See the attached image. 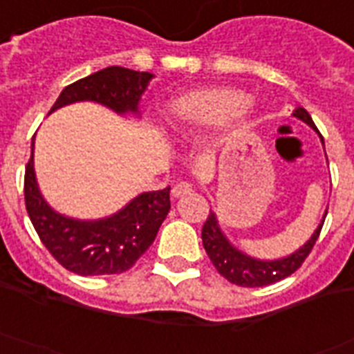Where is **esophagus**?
Listing matches in <instances>:
<instances>
[{
	"instance_id": "obj_1",
	"label": "esophagus",
	"mask_w": 354,
	"mask_h": 354,
	"mask_svg": "<svg viewBox=\"0 0 354 354\" xmlns=\"http://www.w3.org/2000/svg\"><path fill=\"white\" fill-rule=\"evenodd\" d=\"M192 194V186L186 183H180V184H175L174 188H171V197L174 198H180L184 195Z\"/></svg>"
}]
</instances>
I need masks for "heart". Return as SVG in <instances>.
I'll use <instances>...</instances> for the list:
<instances>
[{
  "label": "heart",
  "mask_w": 354,
  "mask_h": 354,
  "mask_svg": "<svg viewBox=\"0 0 354 354\" xmlns=\"http://www.w3.org/2000/svg\"><path fill=\"white\" fill-rule=\"evenodd\" d=\"M248 101V93L233 86L194 88L166 104L162 121L171 137L184 139L201 128L244 118L250 112Z\"/></svg>",
  "instance_id": "1"
}]
</instances>
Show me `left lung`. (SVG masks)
Returning <instances> with one entry per match:
<instances>
[{
  "label": "left lung",
  "mask_w": 354,
  "mask_h": 354,
  "mask_svg": "<svg viewBox=\"0 0 354 354\" xmlns=\"http://www.w3.org/2000/svg\"><path fill=\"white\" fill-rule=\"evenodd\" d=\"M291 115L300 119L309 128H313L317 131L313 119L306 112V108L297 106ZM320 139H322V136H320ZM326 215H328V209L324 213L322 223L318 224L313 235L309 236L299 250H295L293 253H289L286 257H280V259H257V257H251L242 250H239L227 239L221 224H218L217 213L209 209L208 218H206V223L203 226V246L208 253L209 261L215 266V270L224 279L230 280L232 284L244 286V288H262V286L275 284V282L286 279V277L299 270L302 262L306 261V257L309 255V251L313 250L315 242H317L320 230L324 226V221H326Z\"/></svg>",
  "instance_id": "8db88e82"
}]
</instances>
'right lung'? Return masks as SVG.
I'll use <instances>...</instances> for the list:
<instances>
[{
	"label": "right lung",
	"instance_id": "right-lung-1",
	"mask_svg": "<svg viewBox=\"0 0 354 354\" xmlns=\"http://www.w3.org/2000/svg\"><path fill=\"white\" fill-rule=\"evenodd\" d=\"M150 72L108 66L68 84L50 108L55 112L74 103H99L118 115L141 118L139 103ZM25 204L45 248L63 268L77 275H115L130 270L156 241L170 212V188L145 192L103 218H75L55 212L41 194L34 170V139L25 168Z\"/></svg>",
	"mask_w": 354,
	"mask_h": 354
}]
</instances>
